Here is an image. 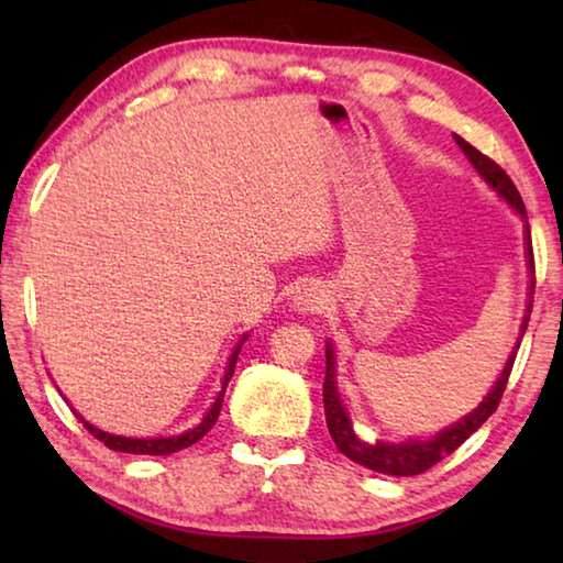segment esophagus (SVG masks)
<instances>
[{
	"instance_id": "esophagus-1",
	"label": "esophagus",
	"mask_w": 563,
	"mask_h": 563,
	"mask_svg": "<svg viewBox=\"0 0 563 563\" xmlns=\"http://www.w3.org/2000/svg\"><path fill=\"white\" fill-rule=\"evenodd\" d=\"M328 295L322 290L320 283H302L298 290L292 295V308L298 312H320L325 308Z\"/></svg>"
}]
</instances>
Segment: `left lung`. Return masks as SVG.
Wrapping results in <instances>:
<instances>
[{"instance_id":"1","label":"left lung","mask_w":563,"mask_h":563,"mask_svg":"<svg viewBox=\"0 0 563 563\" xmlns=\"http://www.w3.org/2000/svg\"><path fill=\"white\" fill-rule=\"evenodd\" d=\"M454 141H456V146L464 151V156L472 161L476 174L487 180V184L497 190V194L514 208V211H517L521 218H527V208H523L519 190L511 184V178L504 174V168L494 164L489 156H484L482 151H476L472 144H466L462 136H456V133H454ZM523 241H527V263H529V271L533 275V251H531L529 223H527V235H523ZM531 295H533V278L529 285V305H527V316H523V322H521V332H527V325H529L531 302H533ZM517 350H519V342L514 345L507 365H504L499 379L489 389V395L484 397V402L476 409H472L466 417H462L456 424L446 427L444 432H437L432 440H407L399 444H393V442L369 444V442H362L355 434V430H352L347 409H345V405H342V399L338 395V385H335V352H332V345L328 342V347H325V365L328 367H325V383H322V402H325V422H328L332 442H335L338 450L345 456H350L352 462L367 466V470H373V472L389 474V476L422 474L430 470V466H434L437 462H442L446 454H452L456 446H462L494 415V409L499 407V399L504 395V387H507V383H509Z\"/></svg>"}]
</instances>
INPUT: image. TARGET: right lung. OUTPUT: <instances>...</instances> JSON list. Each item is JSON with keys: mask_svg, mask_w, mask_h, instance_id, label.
I'll return each mask as SVG.
<instances>
[{"mask_svg": "<svg viewBox=\"0 0 563 563\" xmlns=\"http://www.w3.org/2000/svg\"><path fill=\"white\" fill-rule=\"evenodd\" d=\"M247 335L241 338V342H238V347L233 350L231 360H228V367H225V377H223V387L221 393H218L216 402L211 405V409H208L206 417L201 419V424H196L194 430H188L184 434H176V437H156V440H133V437H119V434H109V432H101L99 427L89 424L87 419L79 417L84 427L91 432V437H97L99 442H103L109 446V450L113 452H126V454H151V456H164V454H174L178 450H186V446L196 444L198 440H201L203 434L211 432V427L216 424L218 415H221V405H223V395H225V387L228 383H231V377L235 373V360H238V352H241V345L245 342Z\"/></svg>", "mask_w": 563, "mask_h": 563, "instance_id": "obj_1", "label": "right lung"}]
</instances>
